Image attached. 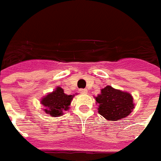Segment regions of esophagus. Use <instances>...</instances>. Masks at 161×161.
<instances>
[{
	"instance_id": "34e87169",
	"label": "esophagus",
	"mask_w": 161,
	"mask_h": 161,
	"mask_svg": "<svg viewBox=\"0 0 161 161\" xmlns=\"http://www.w3.org/2000/svg\"><path fill=\"white\" fill-rule=\"evenodd\" d=\"M80 93L83 94H87V89H80Z\"/></svg>"
}]
</instances>
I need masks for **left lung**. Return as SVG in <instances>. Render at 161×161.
I'll return each instance as SVG.
<instances>
[{
    "mask_svg": "<svg viewBox=\"0 0 161 161\" xmlns=\"http://www.w3.org/2000/svg\"><path fill=\"white\" fill-rule=\"evenodd\" d=\"M98 104V114L108 121H120L127 117L134 108L132 95L107 86L94 97Z\"/></svg>",
    "mask_w": 161,
    "mask_h": 161,
    "instance_id": "left-lung-1",
    "label": "left lung"
}]
</instances>
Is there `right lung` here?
<instances>
[{"mask_svg":"<svg viewBox=\"0 0 161 161\" xmlns=\"http://www.w3.org/2000/svg\"><path fill=\"white\" fill-rule=\"evenodd\" d=\"M75 94L68 95L64 93V89L60 86L47 94L41 98L40 103L43 105L46 114L52 117H58L63 115L64 111H67L71 104Z\"/></svg>","mask_w":161,"mask_h":161,"instance_id":"obj_1","label":"right lung"}]
</instances>
